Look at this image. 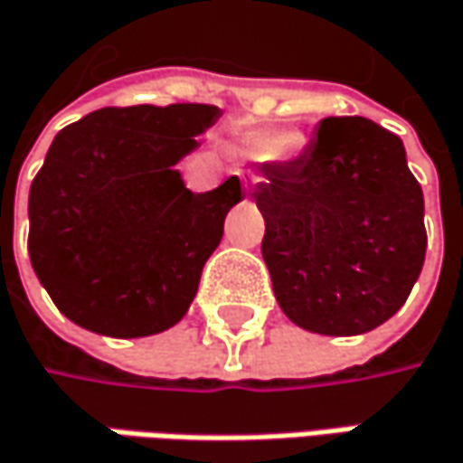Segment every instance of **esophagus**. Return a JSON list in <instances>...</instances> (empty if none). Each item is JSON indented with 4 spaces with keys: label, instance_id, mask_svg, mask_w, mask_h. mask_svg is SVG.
Listing matches in <instances>:
<instances>
[{
    "label": "esophagus",
    "instance_id": "34e87169",
    "mask_svg": "<svg viewBox=\"0 0 463 463\" xmlns=\"http://www.w3.org/2000/svg\"><path fill=\"white\" fill-rule=\"evenodd\" d=\"M257 183H259L257 175H246V191H251V188H254Z\"/></svg>",
    "mask_w": 463,
    "mask_h": 463
}]
</instances>
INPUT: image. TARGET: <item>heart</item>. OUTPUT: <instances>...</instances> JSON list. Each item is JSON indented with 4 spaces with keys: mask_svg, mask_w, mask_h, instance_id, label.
Here are the masks:
<instances>
[{
    "mask_svg": "<svg viewBox=\"0 0 463 463\" xmlns=\"http://www.w3.org/2000/svg\"><path fill=\"white\" fill-rule=\"evenodd\" d=\"M298 141H301V136L296 130H275V133H267L264 138H259L254 151L264 159H280V156H286L288 151L296 149Z\"/></svg>",
    "mask_w": 463,
    "mask_h": 463,
    "instance_id": "obj_1",
    "label": "heart"
}]
</instances>
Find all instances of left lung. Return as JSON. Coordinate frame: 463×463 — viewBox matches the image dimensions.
I'll use <instances>...</instances> for the list:
<instances>
[{
	"instance_id": "1",
	"label": "left lung",
	"mask_w": 463,
	"mask_h": 463,
	"mask_svg": "<svg viewBox=\"0 0 463 463\" xmlns=\"http://www.w3.org/2000/svg\"><path fill=\"white\" fill-rule=\"evenodd\" d=\"M261 257L286 317L362 335L409 298L427 251L424 196L403 141L367 118H325L309 151L264 165Z\"/></svg>"
}]
</instances>
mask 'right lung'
<instances>
[{
  "mask_svg": "<svg viewBox=\"0 0 463 463\" xmlns=\"http://www.w3.org/2000/svg\"><path fill=\"white\" fill-rule=\"evenodd\" d=\"M220 115L214 104L104 107L54 136L28 196V254L70 322L146 338L185 317L243 199L238 175L194 194L175 167Z\"/></svg>",
  "mask_w": 463,
  "mask_h": 463,
  "instance_id": "1",
  "label": "right lung"
}]
</instances>
